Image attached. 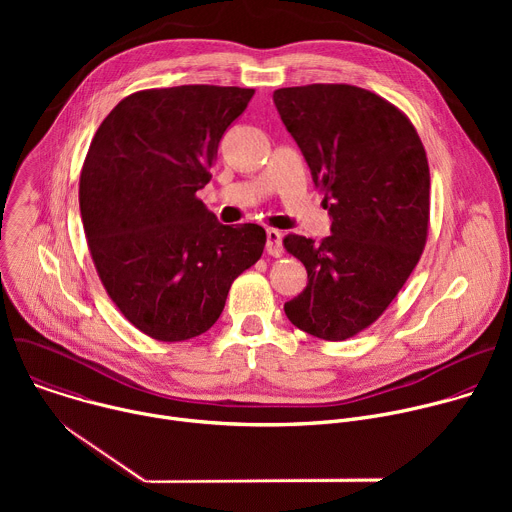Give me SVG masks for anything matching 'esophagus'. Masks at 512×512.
I'll list each match as a JSON object with an SVG mask.
<instances>
[{
	"instance_id": "1",
	"label": "esophagus",
	"mask_w": 512,
	"mask_h": 512,
	"mask_svg": "<svg viewBox=\"0 0 512 512\" xmlns=\"http://www.w3.org/2000/svg\"><path fill=\"white\" fill-rule=\"evenodd\" d=\"M267 253L271 257H281L283 255V245H281V233L275 229L267 231V245H265Z\"/></svg>"
}]
</instances>
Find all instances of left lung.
<instances>
[{
	"label": "left lung",
	"instance_id": "left-lung-1",
	"mask_svg": "<svg viewBox=\"0 0 512 512\" xmlns=\"http://www.w3.org/2000/svg\"><path fill=\"white\" fill-rule=\"evenodd\" d=\"M273 103L332 216L320 243L283 237L308 271L306 289L283 310L316 338L346 340L383 316L425 249V148L399 107L354 85L277 89Z\"/></svg>",
	"mask_w": 512,
	"mask_h": 512
}]
</instances>
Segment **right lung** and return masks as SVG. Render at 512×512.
<instances>
[{
	"label": "right lung",
	"instance_id": "add662e5",
	"mask_svg": "<svg viewBox=\"0 0 512 512\" xmlns=\"http://www.w3.org/2000/svg\"><path fill=\"white\" fill-rule=\"evenodd\" d=\"M253 95L216 85L137 91L89 145L79 204L95 269L125 320L154 340L204 334L263 253V227L221 225L196 196Z\"/></svg>",
	"mask_w": 512,
	"mask_h": 512
}]
</instances>
